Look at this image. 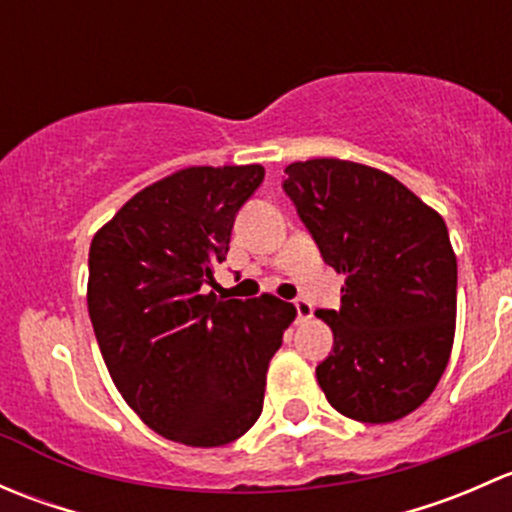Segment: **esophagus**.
I'll use <instances>...</instances> for the list:
<instances>
[{
  "label": "esophagus",
  "mask_w": 512,
  "mask_h": 512,
  "mask_svg": "<svg viewBox=\"0 0 512 512\" xmlns=\"http://www.w3.org/2000/svg\"><path fill=\"white\" fill-rule=\"evenodd\" d=\"M294 309H297V322H299V324L309 322V319L314 317V309H312V304H309V302H304V299H297V302H294Z\"/></svg>",
  "instance_id": "obj_1"
}]
</instances>
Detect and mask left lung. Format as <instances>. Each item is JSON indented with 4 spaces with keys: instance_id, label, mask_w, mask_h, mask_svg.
<instances>
[{
    "instance_id": "8db88e82",
    "label": "left lung",
    "mask_w": 512,
    "mask_h": 512,
    "mask_svg": "<svg viewBox=\"0 0 512 512\" xmlns=\"http://www.w3.org/2000/svg\"><path fill=\"white\" fill-rule=\"evenodd\" d=\"M285 173L324 262L344 275L342 307L317 312L334 334L319 386L342 416L399 421L433 394L451 359L458 265L446 223L371 165L312 158Z\"/></svg>"
}]
</instances>
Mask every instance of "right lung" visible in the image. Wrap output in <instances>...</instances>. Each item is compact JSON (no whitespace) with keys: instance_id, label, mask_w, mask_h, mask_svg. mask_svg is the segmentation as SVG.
<instances>
[{"instance_id":"1","label":"right lung","mask_w":512,"mask_h":512,"mask_svg":"<svg viewBox=\"0 0 512 512\" xmlns=\"http://www.w3.org/2000/svg\"><path fill=\"white\" fill-rule=\"evenodd\" d=\"M265 168L190 165L138 190L89 250V317L118 394L175 443L237 441L262 414L267 366L297 309L205 294Z\"/></svg>"}]
</instances>
